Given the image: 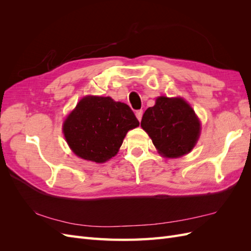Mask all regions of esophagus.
Returning <instances> with one entry per match:
<instances>
[{"label": "esophagus", "instance_id": "34e87169", "mask_svg": "<svg viewBox=\"0 0 251 251\" xmlns=\"http://www.w3.org/2000/svg\"><path fill=\"white\" fill-rule=\"evenodd\" d=\"M142 115H143V111H142V110H138L137 112H136V117H137V119H138L139 121H141Z\"/></svg>", "mask_w": 251, "mask_h": 251}]
</instances>
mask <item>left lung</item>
I'll return each instance as SVG.
<instances>
[{"label": "left lung", "mask_w": 251, "mask_h": 251, "mask_svg": "<svg viewBox=\"0 0 251 251\" xmlns=\"http://www.w3.org/2000/svg\"><path fill=\"white\" fill-rule=\"evenodd\" d=\"M141 127L166 158L188 154L199 139L201 124L183 98L159 96L154 107L144 112Z\"/></svg>", "instance_id": "left-lung-1"}]
</instances>
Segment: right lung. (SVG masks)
I'll return each mask as SVG.
<instances>
[{
    "mask_svg": "<svg viewBox=\"0 0 251 251\" xmlns=\"http://www.w3.org/2000/svg\"><path fill=\"white\" fill-rule=\"evenodd\" d=\"M138 126L127 104L109 96H86L65 119L63 132L75 155L103 163L117 154L126 133Z\"/></svg>",
    "mask_w": 251,
    "mask_h": 251,
    "instance_id": "1",
    "label": "right lung"
}]
</instances>
